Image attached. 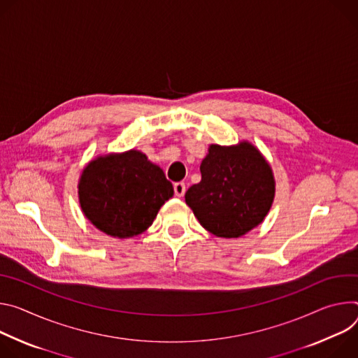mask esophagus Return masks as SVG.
Instances as JSON below:
<instances>
[{"instance_id":"34e87169","label":"esophagus","mask_w":358,"mask_h":358,"mask_svg":"<svg viewBox=\"0 0 358 358\" xmlns=\"http://www.w3.org/2000/svg\"><path fill=\"white\" fill-rule=\"evenodd\" d=\"M173 192H175V194H176L178 197H182V196L185 194V192H186L185 183H183V182H176V183L173 185Z\"/></svg>"}]
</instances>
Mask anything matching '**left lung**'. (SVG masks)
<instances>
[{
  "mask_svg": "<svg viewBox=\"0 0 358 358\" xmlns=\"http://www.w3.org/2000/svg\"><path fill=\"white\" fill-rule=\"evenodd\" d=\"M202 180L185 194L199 223L219 237H241L263 222L274 197L271 169L250 143L210 145Z\"/></svg>",
  "mask_w": 358,
  "mask_h": 358,
  "instance_id": "8db88e82",
  "label": "left lung"
}]
</instances>
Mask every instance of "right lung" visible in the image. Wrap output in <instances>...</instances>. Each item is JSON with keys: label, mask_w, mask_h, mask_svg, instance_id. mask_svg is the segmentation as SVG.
Returning a JSON list of instances; mask_svg holds the SVG:
<instances>
[{"label": "right lung", "mask_w": 358, "mask_h": 358, "mask_svg": "<svg viewBox=\"0 0 358 358\" xmlns=\"http://www.w3.org/2000/svg\"><path fill=\"white\" fill-rule=\"evenodd\" d=\"M78 187L79 203L92 224L121 239L145 231L173 196L164 171L138 150L95 159Z\"/></svg>", "instance_id": "obj_1"}]
</instances>
